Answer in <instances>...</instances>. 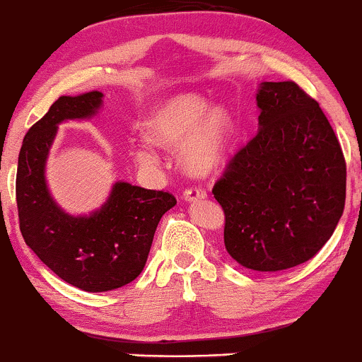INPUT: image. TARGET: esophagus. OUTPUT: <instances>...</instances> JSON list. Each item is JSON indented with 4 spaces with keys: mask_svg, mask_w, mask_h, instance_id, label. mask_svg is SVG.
<instances>
[{
    "mask_svg": "<svg viewBox=\"0 0 362 362\" xmlns=\"http://www.w3.org/2000/svg\"><path fill=\"white\" fill-rule=\"evenodd\" d=\"M207 192L202 187H189L184 190V199L185 201H199V199H206Z\"/></svg>",
    "mask_w": 362,
    "mask_h": 362,
    "instance_id": "obj_1",
    "label": "esophagus"
}]
</instances>
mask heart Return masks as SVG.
Segmentation results:
<instances>
[{"label":"heart","instance_id":"b5f03b06","mask_svg":"<svg viewBox=\"0 0 362 362\" xmlns=\"http://www.w3.org/2000/svg\"><path fill=\"white\" fill-rule=\"evenodd\" d=\"M209 109V102L195 95L172 98L146 120V138L158 146H177L192 134ZM230 136V117L223 110H214L185 146L184 161L187 167L195 173H207L218 168L226 155ZM134 158L139 163L148 165L155 160V153L146 144H139L134 148Z\"/></svg>","mask_w":362,"mask_h":362}]
</instances>
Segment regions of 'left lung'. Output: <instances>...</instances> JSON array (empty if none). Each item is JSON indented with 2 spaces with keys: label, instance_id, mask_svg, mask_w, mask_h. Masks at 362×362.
<instances>
[{
  "label": "left lung",
  "instance_id": "obj_1",
  "mask_svg": "<svg viewBox=\"0 0 362 362\" xmlns=\"http://www.w3.org/2000/svg\"><path fill=\"white\" fill-rule=\"evenodd\" d=\"M259 131L213 187L224 247L243 267L277 272L313 259L346 204V158L330 122L294 81H265Z\"/></svg>",
  "mask_w": 362,
  "mask_h": 362
}]
</instances>
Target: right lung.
<instances>
[{"label":"right lung","mask_w":362,"mask_h":362,"mask_svg":"<svg viewBox=\"0 0 362 362\" xmlns=\"http://www.w3.org/2000/svg\"><path fill=\"white\" fill-rule=\"evenodd\" d=\"M100 91L59 97L28 129L18 155L16 207L25 243L68 284L88 293L122 288L143 272L161 216L175 195L117 182L109 201L88 218H73L54 204L44 167L57 124L85 119L102 105Z\"/></svg>","instance_id":"obj_1"}]
</instances>
